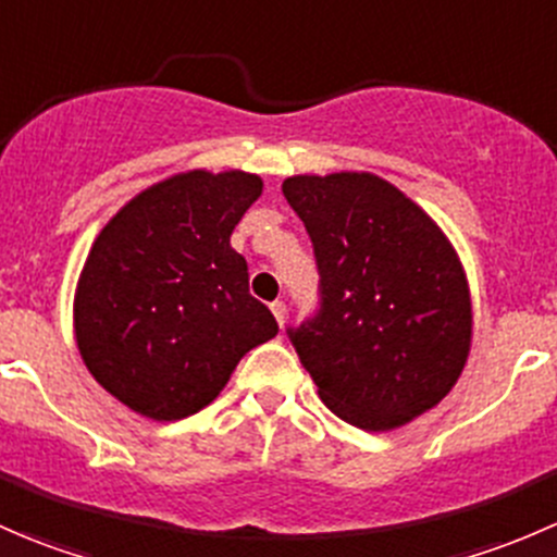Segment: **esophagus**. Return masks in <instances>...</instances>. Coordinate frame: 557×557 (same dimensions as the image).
<instances>
[{
	"instance_id": "obj_1",
	"label": "esophagus",
	"mask_w": 557,
	"mask_h": 557,
	"mask_svg": "<svg viewBox=\"0 0 557 557\" xmlns=\"http://www.w3.org/2000/svg\"><path fill=\"white\" fill-rule=\"evenodd\" d=\"M272 312H274V320H277V323H280V329H283V325H285V314H288V310H285V301H274Z\"/></svg>"
}]
</instances>
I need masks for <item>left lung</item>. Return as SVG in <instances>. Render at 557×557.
Here are the masks:
<instances>
[{
    "label": "left lung",
    "instance_id": "8db88e82",
    "mask_svg": "<svg viewBox=\"0 0 557 557\" xmlns=\"http://www.w3.org/2000/svg\"><path fill=\"white\" fill-rule=\"evenodd\" d=\"M283 194L320 269V312L290 331L318 396L356 429L412 423L469 361L474 312L453 243L372 172L294 174Z\"/></svg>",
    "mask_w": 557,
    "mask_h": 557
}]
</instances>
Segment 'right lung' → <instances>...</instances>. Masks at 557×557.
<instances>
[{
    "label": "right lung",
    "mask_w": 557,
    "mask_h": 557,
    "mask_svg": "<svg viewBox=\"0 0 557 557\" xmlns=\"http://www.w3.org/2000/svg\"><path fill=\"white\" fill-rule=\"evenodd\" d=\"M243 170H188L128 199L94 239L72 301L83 363L110 396L170 423L218 398L277 334L232 232L261 196Z\"/></svg>",
    "instance_id": "add662e5"
}]
</instances>
